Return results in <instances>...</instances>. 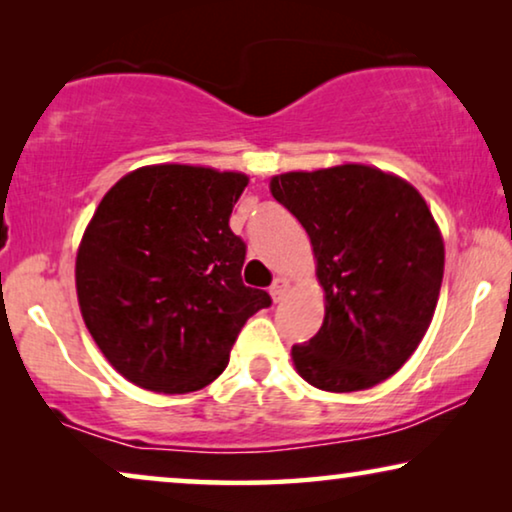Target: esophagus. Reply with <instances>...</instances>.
<instances>
[{
    "mask_svg": "<svg viewBox=\"0 0 512 512\" xmlns=\"http://www.w3.org/2000/svg\"><path fill=\"white\" fill-rule=\"evenodd\" d=\"M286 291H289V279H284V277H277L270 286V296L275 303H279V300L286 296Z\"/></svg>",
    "mask_w": 512,
    "mask_h": 512,
    "instance_id": "34e87169",
    "label": "esophagus"
}]
</instances>
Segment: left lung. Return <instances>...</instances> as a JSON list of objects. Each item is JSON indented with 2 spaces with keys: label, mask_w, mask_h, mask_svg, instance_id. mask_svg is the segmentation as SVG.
Instances as JSON below:
<instances>
[{
  "label": "left lung",
  "mask_w": 512,
  "mask_h": 512,
  "mask_svg": "<svg viewBox=\"0 0 512 512\" xmlns=\"http://www.w3.org/2000/svg\"><path fill=\"white\" fill-rule=\"evenodd\" d=\"M270 193L307 230L326 293L319 333L291 356L324 391H361L410 359L440 296L445 247L415 186L370 165L272 177Z\"/></svg>",
  "instance_id": "left-lung-1"
}]
</instances>
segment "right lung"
<instances>
[{
  "instance_id": "right-lung-1",
  "label": "right lung",
  "mask_w": 512,
  "mask_h": 512,
  "mask_svg": "<svg viewBox=\"0 0 512 512\" xmlns=\"http://www.w3.org/2000/svg\"><path fill=\"white\" fill-rule=\"evenodd\" d=\"M247 177L193 165L125 174L95 209L79 254L83 321L137 387L188 394L214 382L268 291L242 282L247 244L228 221Z\"/></svg>"
}]
</instances>
